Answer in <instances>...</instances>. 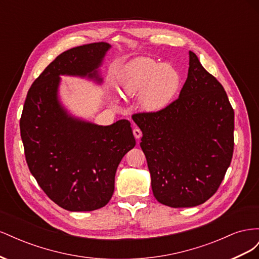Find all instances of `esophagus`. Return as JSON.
<instances>
[{
	"instance_id": "34e87169",
	"label": "esophagus",
	"mask_w": 259,
	"mask_h": 259,
	"mask_svg": "<svg viewBox=\"0 0 259 259\" xmlns=\"http://www.w3.org/2000/svg\"><path fill=\"white\" fill-rule=\"evenodd\" d=\"M133 134H134V136H135L136 139H139L140 137L143 136L142 131H140V128H138V127H135L134 130H133Z\"/></svg>"
}]
</instances>
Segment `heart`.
Wrapping results in <instances>:
<instances>
[{"instance_id":"b5f03b06","label":"heart","mask_w":259,"mask_h":259,"mask_svg":"<svg viewBox=\"0 0 259 259\" xmlns=\"http://www.w3.org/2000/svg\"><path fill=\"white\" fill-rule=\"evenodd\" d=\"M180 76L174 68L149 58L136 59L120 77L121 90L128 96H139V103L148 111L165 108L179 88Z\"/></svg>"}]
</instances>
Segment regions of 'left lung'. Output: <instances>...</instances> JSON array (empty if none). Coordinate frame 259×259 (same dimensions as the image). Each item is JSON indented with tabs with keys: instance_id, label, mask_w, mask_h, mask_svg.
I'll use <instances>...</instances> for the list:
<instances>
[{
	"instance_id": "left-lung-1",
	"label": "left lung",
	"mask_w": 259,
	"mask_h": 259,
	"mask_svg": "<svg viewBox=\"0 0 259 259\" xmlns=\"http://www.w3.org/2000/svg\"><path fill=\"white\" fill-rule=\"evenodd\" d=\"M189 70L179 97L133 120L143 132L142 147L155 199L170 207H192L216 193L234 147V111L216 77L189 52Z\"/></svg>"
}]
</instances>
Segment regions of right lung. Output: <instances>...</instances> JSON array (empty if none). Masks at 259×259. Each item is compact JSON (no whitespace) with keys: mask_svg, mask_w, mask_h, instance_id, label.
Here are the masks:
<instances>
[{"mask_svg":"<svg viewBox=\"0 0 259 259\" xmlns=\"http://www.w3.org/2000/svg\"><path fill=\"white\" fill-rule=\"evenodd\" d=\"M109 49L98 42L61 53L31 85L20 117L31 174L53 202L71 211L94 210L110 201L116 168L136 145L130 121L100 126L75 120L57 99L61 74L101 81L96 69Z\"/></svg>","mask_w":259,"mask_h":259,"instance_id":"1","label":"right lung"}]
</instances>
